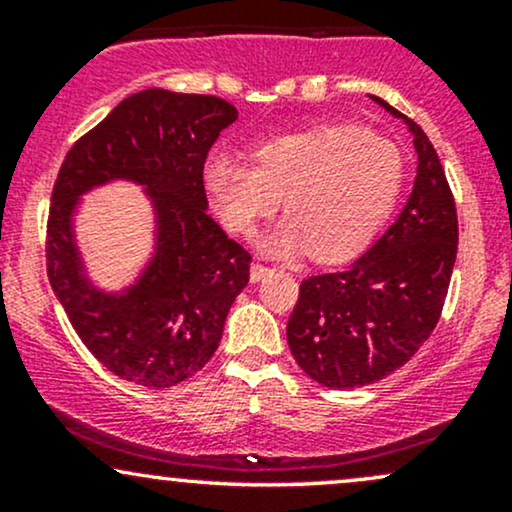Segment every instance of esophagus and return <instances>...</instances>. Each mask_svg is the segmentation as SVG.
Wrapping results in <instances>:
<instances>
[{"label": "esophagus", "instance_id": "obj_1", "mask_svg": "<svg viewBox=\"0 0 512 512\" xmlns=\"http://www.w3.org/2000/svg\"><path fill=\"white\" fill-rule=\"evenodd\" d=\"M269 272H272V267H267V264H262V262L250 264V279L252 281H262Z\"/></svg>", "mask_w": 512, "mask_h": 512}]
</instances>
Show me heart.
Wrapping results in <instances>:
<instances>
[{
	"mask_svg": "<svg viewBox=\"0 0 512 512\" xmlns=\"http://www.w3.org/2000/svg\"><path fill=\"white\" fill-rule=\"evenodd\" d=\"M252 161L211 156L204 182L223 223L240 236L284 197L289 216L262 240L276 257L308 248L322 262L356 255L383 228L407 178L395 142L351 125L276 134L252 149Z\"/></svg>",
	"mask_w": 512,
	"mask_h": 512,
	"instance_id": "b5f03b06",
	"label": "heart"
}]
</instances>
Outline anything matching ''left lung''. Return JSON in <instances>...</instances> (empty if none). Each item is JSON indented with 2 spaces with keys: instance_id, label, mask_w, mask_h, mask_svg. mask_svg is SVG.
<instances>
[{
  "instance_id": "8db88e82",
  "label": "left lung",
  "mask_w": 512,
  "mask_h": 512,
  "mask_svg": "<svg viewBox=\"0 0 512 512\" xmlns=\"http://www.w3.org/2000/svg\"><path fill=\"white\" fill-rule=\"evenodd\" d=\"M414 134L416 180L397 221L346 269L303 279L286 339L315 383L351 390L402 368L436 330L457 257L455 197L424 129Z\"/></svg>"
}]
</instances>
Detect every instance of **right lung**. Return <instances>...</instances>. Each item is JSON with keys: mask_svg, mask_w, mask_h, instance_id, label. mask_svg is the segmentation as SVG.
Returning <instances> with one entry per match:
<instances>
[{"mask_svg": "<svg viewBox=\"0 0 512 512\" xmlns=\"http://www.w3.org/2000/svg\"><path fill=\"white\" fill-rule=\"evenodd\" d=\"M228 101L146 88L122 101L64 156L48 216L45 264L57 301L105 368L144 387H173L219 349L223 322L250 281V252L209 216L204 163ZM150 190L157 211L155 260L125 294L93 290L71 233L78 195L108 179Z\"/></svg>", "mask_w": 512, "mask_h": 512, "instance_id": "1", "label": "right lung"}]
</instances>
